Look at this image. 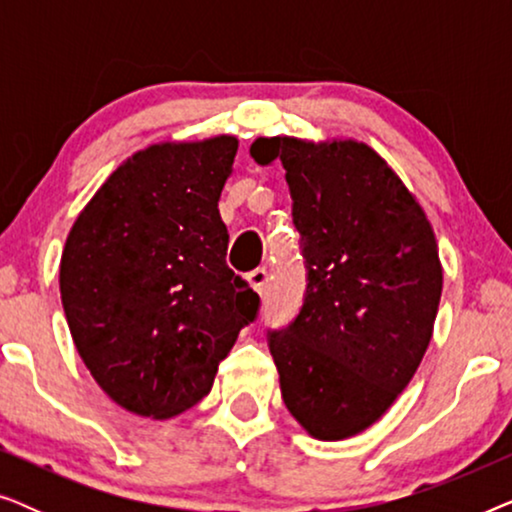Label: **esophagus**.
<instances>
[{"instance_id": "esophagus-1", "label": "esophagus", "mask_w": 512, "mask_h": 512, "mask_svg": "<svg viewBox=\"0 0 512 512\" xmlns=\"http://www.w3.org/2000/svg\"><path fill=\"white\" fill-rule=\"evenodd\" d=\"M247 282L251 284V289H254L256 293H263L268 291V282H270V275H268V270L265 268H256V270H251L249 275H247Z\"/></svg>"}]
</instances>
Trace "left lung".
Here are the masks:
<instances>
[{"mask_svg": "<svg viewBox=\"0 0 512 512\" xmlns=\"http://www.w3.org/2000/svg\"><path fill=\"white\" fill-rule=\"evenodd\" d=\"M249 153L282 160L307 261L303 310L270 333L282 398L312 438H352L391 408L431 342L443 293L433 226L359 139L258 137Z\"/></svg>", "mask_w": 512, "mask_h": 512, "instance_id": "obj_1", "label": "left lung"}]
</instances>
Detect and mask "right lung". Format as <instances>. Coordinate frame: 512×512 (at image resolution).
Returning <instances> with one entry per match:
<instances>
[{
    "mask_svg": "<svg viewBox=\"0 0 512 512\" xmlns=\"http://www.w3.org/2000/svg\"><path fill=\"white\" fill-rule=\"evenodd\" d=\"M235 135L125 158L76 216L60 298L76 352L111 401L170 419L212 389L258 296L226 265L219 198Z\"/></svg>",
    "mask_w": 512,
    "mask_h": 512,
    "instance_id": "add662e5",
    "label": "right lung"
}]
</instances>
